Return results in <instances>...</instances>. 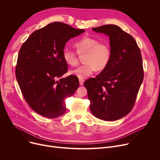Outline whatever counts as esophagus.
<instances>
[{
    "mask_svg": "<svg viewBox=\"0 0 160 160\" xmlns=\"http://www.w3.org/2000/svg\"><path fill=\"white\" fill-rule=\"evenodd\" d=\"M83 82H84V80H83V79H82V78H79V82H80V86H83Z\"/></svg>",
    "mask_w": 160,
    "mask_h": 160,
    "instance_id": "34e87169",
    "label": "esophagus"
}]
</instances>
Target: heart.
I'll return each mask as SVG.
<instances>
[{
    "mask_svg": "<svg viewBox=\"0 0 160 160\" xmlns=\"http://www.w3.org/2000/svg\"><path fill=\"white\" fill-rule=\"evenodd\" d=\"M74 47L77 53L83 57L85 63L71 71V73L79 78H85L96 70H104L110 63L112 56L111 48L106 42L99 41L97 38L83 37L77 42ZM65 62L70 66L74 67L79 63L77 54L69 50H65L63 52Z\"/></svg>",
    "mask_w": 160,
    "mask_h": 160,
    "instance_id": "1",
    "label": "heart"
}]
</instances>
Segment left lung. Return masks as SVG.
Masks as SVG:
<instances>
[{"mask_svg":"<svg viewBox=\"0 0 160 160\" xmlns=\"http://www.w3.org/2000/svg\"><path fill=\"white\" fill-rule=\"evenodd\" d=\"M93 31L110 37V63L95 78L85 81L90 110L96 117L115 121L128 114L135 104L144 71L142 56L136 40L115 24H106Z\"/></svg>","mask_w":160,"mask_h":160,"instance_id":"obj_1","label":"left lung"}]
</instances>
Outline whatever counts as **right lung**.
I'll list each match as a JSON object with an SVG mask.
<instances>
[{
  "label": "right lung",
  "mask_w": 160,
  "mask_h": 160,
  "mask_svg": "<svg viewBox=\"0 0 160 160\" xmlns=\"http://www.w3.org/2000/svg\"><path fill=\"white\" fill-rule=\"evenodd\" d=\"M60 22L33 32L22 45L15 77L24 100L38 114L55 118L66 110L65 98L79 87L77 76L60 78L68 70L63 48L71 38L84 32Z\"/></svg>",
  "instance_id": "right-lung-1"
}]
</instances>
